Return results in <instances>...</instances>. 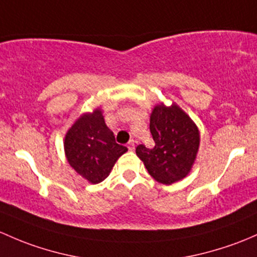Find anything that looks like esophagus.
Returning <instances> with one entry per match:
<instances>
[{
    "label": "esophagus",
    "instance_id": "esophagus-1",
    "mask_svg": "<svg viewBox=\"0 0 257 257\" xmlns=\"http://www.w3.org/2000/svg\"><path fill=\"white\" fill-rule=\"evenodd\" d=\"M134 147H136V144H134V140H131V142L128 143V149L131 151H133Z\"/></svg>",
    "mask_w": 257,
    "mask_h": 257
}]
</instances>
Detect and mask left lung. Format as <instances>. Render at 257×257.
<instances>
[{
  "label": "left lung",
  "instance_id": "8db88e82",
  "mask_svg": "<svg viewBox=\"0 0 257 257\" xmlns=\"http://www.w3.org/2000/svg\"><path fill=\"white\" fill-rule=\"evenodd\" d=\"M150 132L155 147L148 149L142 144L136 150L150 176L164 185L183 180L199 149L198 126L176 103L165 106L161 102L151 110Z\"/></svg>",
  "mask_w": 257,
  "mask_h": 257
}]
</instances>
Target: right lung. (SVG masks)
Wrapping results in <instances>:
<instances>
[{
    "mask_svg": "<svg viewBox=\"0 0 257 257\" xmlns=\"http://www.w3.org/2000/svg\"><path fill=\"white\" fill-rule=\"evenodd\" d=\"M64 150L70 166L93 185L107 178L118 159L128 151L115 143L101 108L75 120L65 136Z\"/></svg>",
    "mask_w": 257,
    "mask_h": 257,
    "instance_id": "right-lung-1",
    "label": "right lung"
}]
</instances>
